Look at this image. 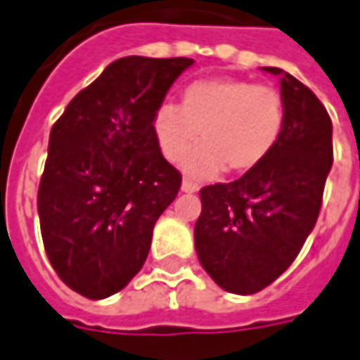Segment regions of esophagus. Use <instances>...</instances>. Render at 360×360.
Wrapping results in <instances>:
<instances>
[{
    "instance_id": "1",
    "label": "esophagus",
    "mask_w": 360,
    "mask_h": 360,
    "mask_svg": "<svg viewBox=\"0 0 360 360\" xmlns=\"http://www.w3.org/2000/svg\"><path fill=\"white\" fill-rule=\"evenodd\" d=\"M181 189H183L185 193H195V191H199V185H197L195 181L183 179V183H181Z\"/></svg>"
}]
</instances>
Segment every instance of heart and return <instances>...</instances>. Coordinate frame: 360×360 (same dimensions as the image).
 <instances>
[{
  "label": "heart",
  "mask_w": 360,
  "mask_h": 360,
  "mask_svg": "<svg viewBox=\"0 0 360 360\" xmlns=\"http://www.w3.org/2000/svg\"><path fill=\"white\" fill-rule=\"evenodd\" d=\"M153 129L167 161L183 163L187 175L211 179L224 169L243 173L258 167L276 147L284 129V101L266 84L236 78L201 80L185 90L183 104L165 101Z\"/></svg>",
  "instance_id": "1"
}]
</instances>
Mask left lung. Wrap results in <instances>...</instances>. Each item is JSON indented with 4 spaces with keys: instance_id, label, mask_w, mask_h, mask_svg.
<instances>
[{
    "instance_id": "8db88e82",
    "label": "left lung",
    "mask_w": 360,
    "mask_h": 360,
    "mask_svg": "<svg viewBox=\"0 0 360 360\" xmlns=\"http://www.w3.org/2000/svg\"><path fill=\"white\" fill-rule=\"evenodd\" d=\"M284 129L240 179L199 191L195 250L219 288L256 294L290 268L314 229L333 167V122L316 94L280 68Z\"/></svg>"
}]
</instances>
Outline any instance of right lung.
<instances>
[{"instance_id":"add662e5","label":"right lung","mask_w":360,"mask_h":360,"mask_svg":"<svg viewBox=\"0 0 360 360\" xmlns=\"http://www.w3.org/2000/svg\"><path fill=\"white\" fill-rule=\"evenodd\" d=\"M191 58L127 56L80 90L50 133L38 189L41 240L60 280L90 300L122 290L181 187L153 117Z\"/></svg>"}]
</instances>
